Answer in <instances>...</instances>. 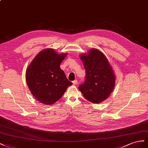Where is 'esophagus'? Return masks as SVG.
<instances>
[{
	"mask_svg": "<svg viewBox=\"0 0 148 148\" xmlns=\"http://www.w3.org/2000/svg\"><path fill=\"white\" fill-rule=\"evenodd\" d=\"M73 83L74 85H77V80H75V81H73Z\"/></svg>",
	"mask_w": 148,
	"mask_h": 148,
	"instance_id": "34e87169",
	"label": "esophagus"
}]
</instances>
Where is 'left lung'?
<instances>
[{"instance_id": "8db88e82", "label": "left lung", "mask_w": 148, "mask_h": 148, "mask_svg": "<svg viewBox=\"0 0 148 148\" xmlns=\"http://www.w3.org/2000/svg\"><path fill=\"white\" fill-rule=\"evenodd\" d=\"M86 69V81L79 86L87 100L99 103L106 100L113 92L116 77L105 54L96 48L79 55Z\"/></svg>"}]
</instances>
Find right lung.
<instances>
[{"label":"right lung","mask_w":148,"mask_h":148,"mask_svg":"<svg viewBox=\"0 0 148 148\" xmlns=\"http://www.w3.org/2000/svg\"><path fill=\"white\" fill-rule=\"evenodd\" d=\"M67 55V53L59 54L52 48H46L41 51L28 66L25 75L27 86L41 103H56L73 84L60 68Z\"/></svg>","instance_id":"obj_1"}]
</instances>
